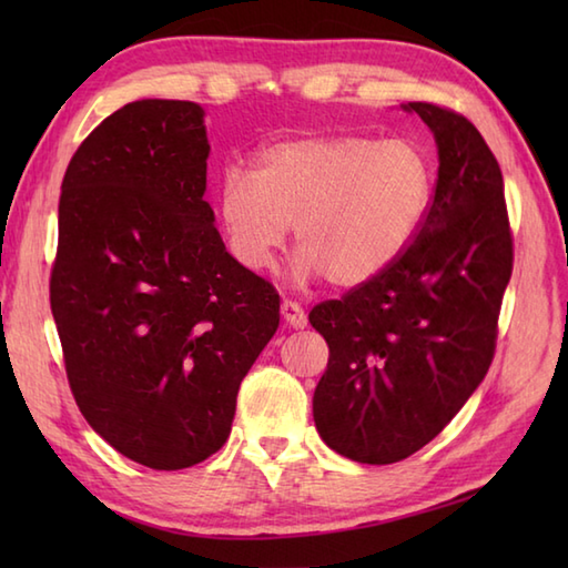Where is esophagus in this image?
Instances as JSON below:
<instances>
[{
    "mask_svg": "<svg viewBox=\"0 0 568 568\" xmlns=\"http://www.w3.org/2000/svg\"><path fill=\"white\" fill-rule=\"evenodd\" d=\"M281 315H283V320H285L287 324H291V327H295V329H303L305 324H307V317H305L303 307H300L297 303H293V300H283Z\"/></svg>",
    "mask_w": 568,
    "mask_h": 568,
    "instance_id": "34e87169",
    "label": "esophagus"
}]
</instances>
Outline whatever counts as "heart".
Segmentation results:
<instances>
[{
  "label": "heart",
  "mask_w": 568,
  "mask_h": 568,
  "mask_svg": "<svg viewBox=\"0 0 568 568\" xmlns=\"http://www.w3.org/2000/svg\"><path fill=\"white\" fill-rule=\"evenodd\" d=\"M432 195L425 151L407 139L303 136L265 146L253 173L226 168L220 216L234 256L268 268L295 224L293 273L352 287L376 277L419 232Z\"/></svg>",
  "instance_id": "heart-1"
}]
</instances>
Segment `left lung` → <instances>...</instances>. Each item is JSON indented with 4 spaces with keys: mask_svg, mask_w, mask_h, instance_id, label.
Here are the masks:
<instances>
[{
    "mask_svg": "<svg viewBox=\"0 0 568 568\" xmlns=\"http://www.w3.org/2000/svg\"><path fill=\"white\" fill-rule=\"evenodd\" d=\"M437 139L425 220L388 268L310 324L329 344L312 413L324 444L358 464L419 452L486 378L513 275V232L496 155L449 106L409 102Z\"/></svg>",
    "mask_w": 568,
    "mask_h": 568,
    "instance_id": "left-lung-1",
    "label": "left lung"
}]
</instances>
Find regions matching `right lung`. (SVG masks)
<instances>
[{
	"instance_id": "1",
	"label": "right lung",
	"mask_w": 568,
	"mask_h": 568,
	"mask_svg": "<svg viewBox=\"0 0 568 568\" xmlns=\"http://www.w3.org/2000/svg\"><path fill=\"white\" fill-rule=\"evenodd\" d=\"M202 116L180 100L122 106L72 153L58 202L51 312L72 397L104 442L155 470L222 449L281 322L275 287L214 229Z\"/></svg>"
}]
</instances>
